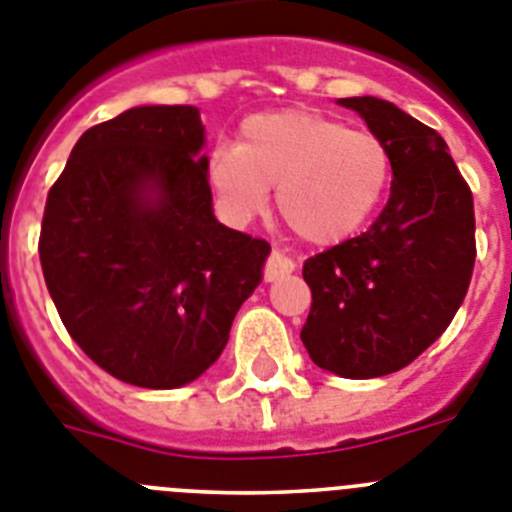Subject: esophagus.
I'll return each instance as SVG.
<instances>
[{
    "label": "esophagus",
    "mask_w": 512,
    "mask_h": 512,
    "mask_svg": "<svg viewBox=\"0 0 512 512\" xmlns=\"http://www.w3.org/2000/svg\"><path fill=\"white\" fill-rule=\"evenodd\" d=\"M293 268H296L293 260H288L283 252L273 250L270 252L268 262H265V281H278V278H283V275L293 273Z\"/></svg>",
    "instance_id": "esophagus-1"
}]
</instances>
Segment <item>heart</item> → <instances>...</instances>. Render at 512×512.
Returning a JSON list of instances; mask_svg holds the SVG:
<instances>
[{
  "label": "heart",
  "instance_id": "heart-1",
  "mask_svg": "<svg viewBox=\"0 0 512 512\" xmlns=\"http://www.w3.org/2000/svg\"><path fill=\"white\" fill-rule=\"evenodd\" d=\"M206 177L221 213L255 219L268 188L283 221L311 244L353 237L379 211L391 180L384 141L317 110H273L242 123L237 146L211 151Z\"/></svg>",
  "mask_w": 512,
  "mask_h": 512
}]
</instances>
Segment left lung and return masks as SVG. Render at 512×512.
<instances>
[{"label":"left lung","mask_w":512,"mask_h":512,"mask_svg":"<svg viewBox=\"0 0 512 512\" xmlns=\"http://www.w3.org/2000/svg\"><path fill=\"white\" fill-rule=\"evenodd\" d=\"M391 159V195L361 237L304 262L301 342L342 379L410 366L459 311L474 270V201L441 133L379 97H342Z\"/></svg>","instance_id":"obj_1"}]
</instances>
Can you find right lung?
Segmentation results:
<instances>
[{"instance_id": "1", "label": "right lung", "mask_w": 512, "mask_h": 512, "mask_svg": "<svg viewBox=\"0 0 512 512\" xmlns=\"http://www.w3.org/2000/svg\"><path fill=\"white\" fill-rule=\"evenodd\" d=\"M193 105H141L92 126L48 190L43 278L71 340L141 389L195 381L262 281L265 239L213 216Z\"/></svg>"}]
</instances>
